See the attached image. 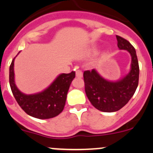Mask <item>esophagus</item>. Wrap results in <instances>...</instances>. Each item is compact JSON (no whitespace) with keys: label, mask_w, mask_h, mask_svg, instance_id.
Masks as SVG:
<instances>
[{"label":"esophagus","mask_w":153,"mask_h":153,"mask_svg":"<svg viewBox=\"0 0 153 153\" xmlns=\"http://www.w3.org/2000/svg\"><path fill=\"white\" fill-rule=\"evenodd\" d=\"M75 75H76L77 78H82L83 77V72L82 71L80 70V69H78V70H76V72H75Z\"/></svg>","instance_id":"1"}]
</instances>
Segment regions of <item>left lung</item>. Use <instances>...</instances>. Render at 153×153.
<instances>
[{
  "mask_svg": "<svg viewBox=\"0 0 153 153\" xmlns=\"http://www.w3.org/2000/svg\"><path fill=\"white\" fill-rule=\"evenodd\" d=\"M118 47L129 52L131 67L129 73L116 81L103 78L96 69L85 71L84 80L88 99L97 109L113 112L121 109L131 99L138 87L139 66L135 48L128 41L116 35Z\"/></svg>",
  "mask_w": 153,
  "mask_h": 153,
  "instance_id": "left-lung-1",
  "label": "left lung"
}]
</instances>
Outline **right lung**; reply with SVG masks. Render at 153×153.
I'll use <instances>...</instances> for the list:
<instances>
[{
    "label": "right lung",
    "instance_id": "add662e5",
    "mask_svg": "<svg viewBox=\"0 0 153 153\" xmlns=\"http://www.w3.org/2000/svg\"><path fill=\"white\" fill-rule=\"evenodd\" d=\"M15 58L10 67V84L19 106L26 113L38 119H49L59 115L65 106L68 90L75 78V72L72 71L68 74H60L44 90L27 95L21 92L15 84L14 72Z\"/></svg>",
    "mask_w": 153,
    "mask_h": 153
}]
</instances>
